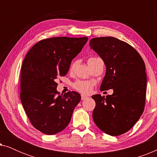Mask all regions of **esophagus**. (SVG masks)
Masks as SVG:
<instances>
[{"label": "esophagus", "mask_w": 157, "mask_h": 157, "mask_svg": "<svg viewBox=\"0 0 157 157\" xmlns=\"http://www.w3.org/2000/svg\"><path fill=\"white\" fill-rule=\"evenodd\" d=\"M86 98H88V96L83 95V94L81 95V100H85V99H86Z\"/></svg>", "instance_id": "obj_1"}]
</instances>
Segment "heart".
<instances>
[{
	"mask_svg": "<svg viewBox=\"0 0 157 157\" xmlns=\"http://www.w3.org/2000/svg\"><path fill=\"white\" fill-rule=\"evenodd\" d=\"M94 58H90L89 61L90 60L93 59ZM73 67V66H72ZM71 67V68H72ZM92 86H93V84L92 83L89 82V81H76V83L74 84V87L75 89H76L77 91L83 94H88L91 91L92 89Z\"/></svg>",
	"mask_w": 157,
	"mask_h": 157,
	"instance_id": "1",
	"label": "heart"
}]
</instances>
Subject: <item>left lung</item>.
I'll return each mask as SVG.
<instances>
[{
    "label": "left lung",
    "mask_w": 157,
    "mask_h": 157,
    "mask_svg": "<svg viewBox=\"0 0 157 157\" xmlns=\"http://www.w3.org/2000/svg\"><path fill=\"white\" fill-rule=\"evenodd\" d=\"M106 65L101 91L112 95L92 96L96 102L93 119L102 132L119 136L130 130L142 114L147 92V74L140 54L127 43L113 37L92 38L89 42Z\"/></svg>",
    "instance_id": "1"
}]
</instances>
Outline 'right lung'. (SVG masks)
<instances>
[{
	"label": "right lung",
	"instance_id": "1",
	"mask_svg": "<svg viewBox=\"0 0 157 157\" xmlns=\"http://www.w3.org/2000/svg\"><path fill=\"white\" fill-rule=\"evenodd\" d=\"M87 40V37L44 39L30 49L23 60L21 102L32 125L45 134L63 130L81 101V95L76 91L60 95L56 80L67 74L71 61Z\"/></svg>",
	"mask_w": 157,
	"mask_h": 157
}]
</instances>
